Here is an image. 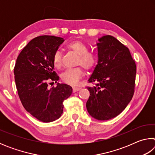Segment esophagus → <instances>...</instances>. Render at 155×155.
Returning a JSON list of instances; mask_svg holds the SVG:
<instances>
[{
  "instance_id": "obj_1",
  "label": "esophagus",
  "mask_w": 155,
  "mask_h": 155,
  "mask_svg": "<svg viewBox=\"0 0 155 155\" xmlns=\"http://www.w3.org/2000/svg\"><path fill=\"white\" fill-rule=\"evenodd\" d=\"M81 87H74L72 88V90H73V92H77V91H79L80 90H81Z\"/></svg>"
}]
</instances>
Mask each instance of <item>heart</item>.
<instances>
[{"label": "heart", "mask_w": 155, "mask_h": 155, "mask_svg": "<svg viewBox=\"0 0 155 155\" xmlns=\"http://www.w3.org/2000/svg\"><path fill=\"white\" fill-rule=\"evenodd\" d=\"M67 48L78 55L77 65H82L87 71H91L96 67L98 62V55L94 52H88V46L83 41H72L68 44ZM52 64L56 68L61 67V53L60 51L54 52L52 57ZM83 67L79 66L74 69L65 70L61 76V80L68 85H77L85 74Z\"/></svg>", "instance_id": "1"}]
</instances>
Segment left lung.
<instances>
[{
  "mask_svg": "<svg viewBox=\"0 0 155 155\" xmlns=\"http://www.w3.org/2000/svg\"><path fill=\"white\" fill-rule=\"evenodd\" d=\"M97 44L98 62L86 87L90 97L86 103L90 115L108 120L124 111L135 91L136 64L127 46L111 35Z\"/></svg>",
  "mask_w": 155,
  "mask_h": 155,
  "instance_id": "8db88e82",
  "label": "left lung"
}]
</instances>
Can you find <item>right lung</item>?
Segmentation results:
<instances>
[{
	"label": "right lung",
	"instance_id": "1",
	"mask_svg": "<svg viewBox=\"0 0 155 155\" xmlns=\"http://www.w3.org/2000/svg\"><path fill=\"white\" fill-rule=\"evenodd\" d=\"M62 38L41 35L30 41L18 55L14 67V77L21 103L27 111L43 122L54 121L61 116L64 101L72 92V87L57 84L49 89V84L57 83L52 57Z\"/></svg>",
	"mask_w": 155,
	"mask_h": 155
}]
</instances>
